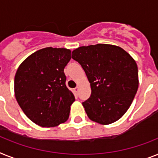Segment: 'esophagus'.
Wrapping results in <instances>:
<instances>
[{
    "label": "esophagus",
    "mask_w": 158,
    "mask_h": 158,
    "mask_svg": "<svg viewBox=\"0 0 158 158\" xmlns=\"http://www.w3.org/2000/svg\"><path fill=\"white\" fill-rule=\"evenodd\" d=\"M78 91H79V87L77 86L76 88L74 89V93L76 94H78Z\"/></svg>",
    "instance_id": "esophagus-1"
}]
</instances>
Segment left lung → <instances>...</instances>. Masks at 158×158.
I'll list each match as a JSON object with an SVG mask.
<instances>
[{
	"instance_id": "8db88e82",
	"label": "left lung",
	"mask_w": 158,
	"mask_h": 158,
	"mask_svg": "<svg viewBox=\"0 0 158 158\" xmlns=\"http://www.w3.org/2000/svg\"><path fill=\"white\" fill-rule=\"evenodd\" d=\"M72 58L81 65L90 83L91 95L82 102L87 115L100 124L123 116L137 92V64L123 48L99 44L80 47Z\"/></svg>"
}]
</instances>
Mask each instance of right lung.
Segmentation results:
<instances>
[{
    "label": "right lung",
    "mask_w": 158,
    "mask_h": 158,
    "mask_svg": "<svg viewBox=\"0 0 158 158\" xmlns=\"http://www.w3.org/2000/svg\"><path fill=\"white\" fill-rule=\"evenodd\" d=\"M70 59L69 49L43 48L27 57L17 70V102L25 114L39 126L56 127L69 117L75 97L65 85L64 69Z\"/></svg>",
    "instance_id": "add662e5"
}]
</instances>
